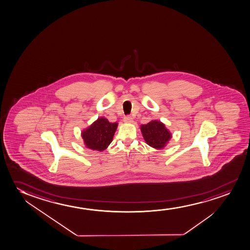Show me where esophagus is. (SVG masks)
<instances>
[{
  "instance_id": "1",
  "label": "esophagus",
  "mask_w": 250,
  "mask_h": 250,
  "mask_svg": "<svg viewBox=\"0 0 250 250\" xmlns=\"http://www.w3.org/2000/svg\"><path fill=\"white\" fill-rule=\"evenodd\" d=\"M124 121H125V123L130 124L133 122V119L131 116H125L124 118Z\"/></svg>"
}]
</instances>
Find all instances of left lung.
Returning a JSON list of instances; mask_svg holds the SVG:
<instances>
[{"label": "left lung", "mask_w": 250, "mask_h": 250, "mask_svg": "<svg viewBox=\"0 0 250 250\" xmlns=\"http://www.w3.org/2000/svg\"><path fill=\"white\" fill-rule=\"evenodd\" d=\"M141 131L146 144L157 149L165 147L171 138L170 132L159 120H152L146 125H141Z\"/></svg>", "instance_id": "obj_1"}]
</instances>
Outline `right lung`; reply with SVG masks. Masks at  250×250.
<instances>
[{"instance_id":"right-lung-1","label":"right lung","mask_w":250,"mask_h":250,"mask_svg":"<svg viewBox=\"0 0 250 250\" xmlns=\"http://www.w3.org/2000/svg\"><path fill=\"white\" fill-rule=\"evenodd\" d=\"M117 126V123H110L105 118H98L81 132L84 145L90 149L104 151L112 143Z\"/></svg>"}]
</instances>
